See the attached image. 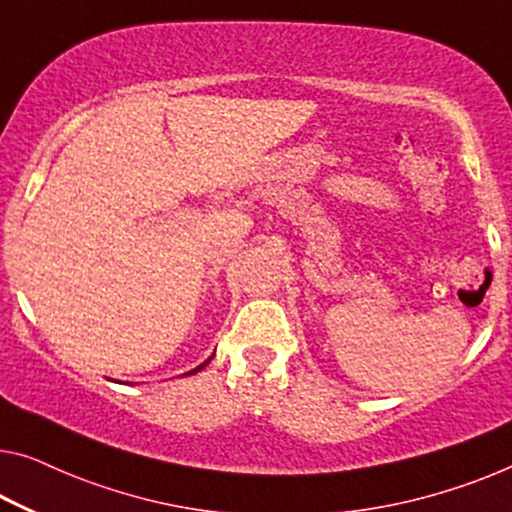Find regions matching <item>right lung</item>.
Masks as SVG:
<instances>
[{
	"label": "right lung",
	"mask_w": 512,
	"mask_h": 512,
	"mask_svg": "<svg viewBox=\"0 0 512 512\" xmlns=\"http://www.w3.org/2000/svg\"><path fill=\"white\" fill-rule=\"evenodd\" d=\"M209 361H211V358H209ZM209 361H204V363H202V365H197V368H195V370H190V372H186V375H195V372H200V370H202V368H204V365H207V363H209Z\"/></svg>",
	"instance_id": "obj_1"
}]
</instances>
